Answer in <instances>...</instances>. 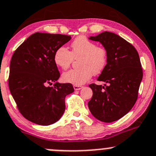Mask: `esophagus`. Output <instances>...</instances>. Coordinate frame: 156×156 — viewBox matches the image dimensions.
I'll use <instances>...</instances> for the list:
<instances>
[{
  "instance_id": "34e87169",
  "label": "esophagus",
  "mask_w": 156,
  "mask_h": 156,
  "mask_svg": "<svg viewBox=\"0 0 156 156\" xmlns=\"http://www.w3.org/2000/svg\"><path fill=\"white\" fill-rule=\"evenodd\" d=\"M73 87L74 89H75V90H81L83 87L80 86V85H74Z\"/></svg>"
}]
</instances>
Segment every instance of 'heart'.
<instances>
[{
    "label": "heart",
    "mask_w": 156,
    "mask_h": 156,
    "mask_svg": "<svg viewBox=\"0 0 156 156\" xmlns=\"http://www.w3.org/2000/svg\"><path fill=\"white\" fill-rule=\"evenodd\" d=\"M71 51L60 47L55 51L54 61L62 69H67L74 59H78L80 68L64 73L62 79L66 83L81 85L90 80L93 75H99L108 64V51L105 47L98 46L84 36H78L72 42Z\"/></svg>",
    "instance_id": "obj_1"
}]
</instances>
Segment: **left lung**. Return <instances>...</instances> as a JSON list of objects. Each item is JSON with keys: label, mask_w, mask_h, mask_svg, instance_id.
<instances>
[{"label": "left lung", "mask_w": 156, "mask_h": 156, "mask_svg": "<svg viewBox=\"0 0 156 156\" xmlns=\"http://www.w3.org/2000/svg\"><path fill=\"white\" fill-rule=\"evenodd\" d=\"M108 51L106 68L98 81L105 86L91 83L92 99L88 102L91 114L99 120L111 122L125 116L135 104L143 78L140 57L135 48L119 36L103 32L96 37Z\"/></svg>", "instance_id": "8db88e82"}]
</instances>
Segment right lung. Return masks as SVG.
I'll return each mask as SVG.
<instances>
[{"label":"right lung","mask_w":156,"mask_h":156,"mask_svg":"<svg viewBox=\"0 0 156 156\" xmlns=\"http://www.w3.org/2000/svg\"><path fill=\"white\" fill-rule=\"evenodd\" d=\"M71 39L63 34L35 33L13 53L8 79L9 90L25 119L42 126L57 122L65 111V97L74 92L70 83H52L60 73L54 61L57 48Z\"/></svg>","instance_id":"right-lung-1"}]
</instances>
